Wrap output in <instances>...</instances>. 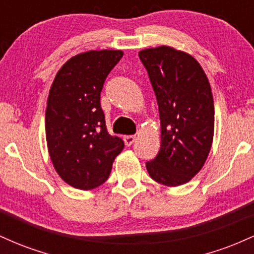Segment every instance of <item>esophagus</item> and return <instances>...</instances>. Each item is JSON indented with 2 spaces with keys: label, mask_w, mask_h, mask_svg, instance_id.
Instances as JSON below:
<instances>
[{
  "label": "esophagus",
  "mask_w": 254,
  "mask_h": 254,
  "mask_svg": "<svg viewBox=\"0 0 254 254\" xmlns=\"http://www.w3.org/2000/svg\"><path fill=\"white\" fill-rule=\"evenodd\" d=\"M123 139H124V143H125V145H127V147H130V145L132 144L133 142H135L136 136H132V135L124 136V137H123Z\"/></svg>",
  "instance_id": "34e87169"
}]
</instances>
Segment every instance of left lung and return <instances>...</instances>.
<instances>
[{"mask_svg": "<svg viewBox=\"0 0 254 254\" xmlns=\"http://www.w3.org/2000/svg\"><path fill=\"white\" fill-rule=\"evenodd\" d=\"M159 105L161 147L147 171L166 186L189 183L210 153L215 127L211 87L200 64L188 52L157 46L138 52Z\"/></svg>", "mask_w": 254, "mask_h": 254, "instance_id": "obj_1", "label": "left lung"}]
</instances>
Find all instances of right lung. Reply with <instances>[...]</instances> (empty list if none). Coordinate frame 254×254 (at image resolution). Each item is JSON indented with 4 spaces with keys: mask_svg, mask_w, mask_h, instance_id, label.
<instances>
[{
    "mask_svg": "<svg viewBox=\"0 0 254 254\" xmlns=\"http://www.w3.org/2000/svg\"><path fill=\"white\" fill-rule=\"evenodd\" d=\"M122 50H90L71 57L49 92L45 135L55 170L68 185L88 191L109 178L124 142L106 130L100 106L105 80Z\"/></svg>",
    "mask_w": 254,
    "mask_h": 254,
    "instance_id": "right-lung-1",
    "label": "right lung"
}]
</instances>
